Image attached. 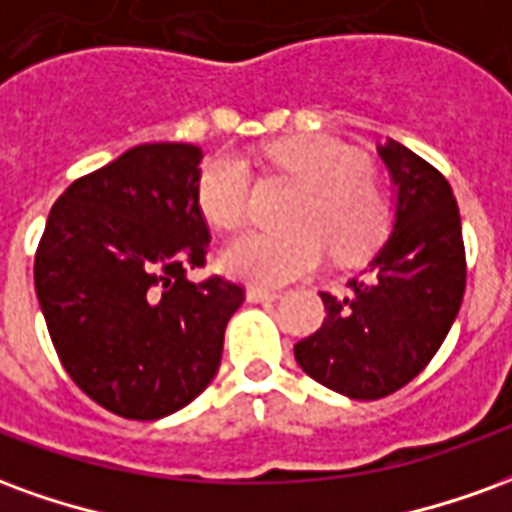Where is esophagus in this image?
I'll use <instances>...</instances> for the list:
<instances>
[{
    "label": "esophagus",
    "mask_w": 512,
    "mask_h": 512,
    "mask_svg": "<svg viewBox=\"0 0 512 512\" xmlns=\"http://www.w3.org/2000/svg\"><path fill=\"white\" fill-rule=\"evenodd\" d=\"M277 299H279L277 290H266V288L246 290V301H252V304H271V301H277Z\"/></svg>",
    "instance_id": "34e87169"
}]
</instances>
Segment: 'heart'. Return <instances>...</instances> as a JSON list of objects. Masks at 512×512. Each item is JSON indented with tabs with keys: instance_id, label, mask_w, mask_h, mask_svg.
Returning a JSON list of instances; mask_svg holds the SVG:
<instances>
[{
	"instance_id": "b5f03b06",
	"label": "heart",
	"mask_w": 512,
	"mask_h": 512,
	"mask_svg": "<svg viewBox=\"0 0 512 512\" xmlns=\"http://www.w3.org/2000/svg\"><path fill=\"white\" fill-rule=\"evenodd\" d=\"M268 158L304 191L290 211V230H249L224 246L222 266L255 285H285L312 274L332 252L356 260L384 241L389 200L362 153L323 134L293 136L268 147ZM252 169L233 150H219L197 175L202 216L222 230H233L249 213Z\"/></svg>"
}]
</instances>
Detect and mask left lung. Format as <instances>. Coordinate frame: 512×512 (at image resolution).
Masks as SVG:
<instances>
[{
  "instance_id": "left-lung-1",
  "label": "left lung",
  "mask_w": 512,
  "mask_h": 512,
  "mask_svg": "<svg viewBox=\"0 0 512 512\" xmlns=\"http://www.w3.org/2000/svg\"><path fill=\"white\" fill-rule=\"evenodd\" d=\"M395 183V224L348 296L321 293L326 318L296 343L318 384L378 400L417 378L450 332L466 290L461 213L450 183L395 139L378 145Z\"/></svg>"
}]
</instances>
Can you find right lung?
Wrapping results in <instances>:
<instances>
[{
  "label": "right lung",
  "instance_id": "1",
  "mask_svg": "<svg viewBox=\"0 0 512 512\" xmlns=\"http://www.w3.org/2000/svg\"><path fill=\"white\" fill-rule=\"evenodd\" d=\"M202 150L150 142L73 180L35 255V293L62 367L126 419H161L211 384L244 288L191 282L211 233L197 205Z\"/></svg>",
  "mask_w": 512,
  "mask_h": 512
}]
</instances>
